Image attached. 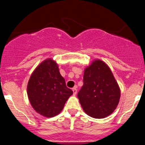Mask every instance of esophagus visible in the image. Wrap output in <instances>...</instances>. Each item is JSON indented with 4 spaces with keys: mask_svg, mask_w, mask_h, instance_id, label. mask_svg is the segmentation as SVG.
I'll return each mask as SVG.
<instances>
[{
    "mask_svg": "<svg viewBox=\"0 0 145 145\" xmlns=\"http://www.w3.org/2000/svg\"><path fill=\"white\" fill-rule=\"evenodd\" d=\"M72 90H73V93H74V95H76L77 93V88H76V87H74V88H72Z\"/></svg>",
    "mask_w": 145,
    "mask_h": 145,
    "instance_id": "obj_1",
    "label": "esophagus"
}]
</instances>
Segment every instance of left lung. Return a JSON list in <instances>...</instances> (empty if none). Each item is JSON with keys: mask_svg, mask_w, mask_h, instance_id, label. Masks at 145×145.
<instances>
[{"mask_svg": "<svg viewBox=\"0 0 145 145\" xmlns=\"http://www.w3.org/2000/svg\"><path fill=\"white\" fill-rule=\"evenodd\" d=\"M120 95L118 83L105 62L95 60L86 69L77 97L88 115L95 118L108 116L117 106Z\"/></svg>", "mask_w": 145, "mask_h": 145, "instance_id": "8db88e82", "label": "left lung"}]
</instances>
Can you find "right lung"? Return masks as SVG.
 Segmentation results:
<instances>
[{
  "mask_svg": "<svg viewBox=\"0 0 145 145\" xmlns=\"http://www.w3.org/2000/svg\"><path fill=\"white\" fill-rule=\"evenodd\" d=\"M27 94L33 109L40 114L50 118L60 113L73 91L66 86L56 62L46 59L31 76Z\"/></svg>",
  "mask_w": 145,
  "mask_h": 145,
  "instance_id": "1",
  "label": "right lung"
}]
</instances>
